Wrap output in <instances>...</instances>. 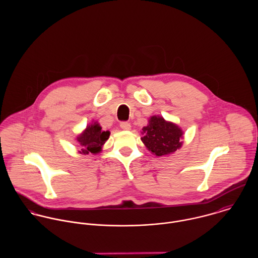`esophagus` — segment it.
I'll list each match as a JSON object with an SVG mask.
<instances>
[{"instance_id":"1","label":"esophagus","mask_w":258,"mask_h":258,"mask_svg":"<svg viewBox=\"0 0 258 258\" xmlns=\"http://www.w3.org/2000/svg\"><path fill=\"white\" fill-rule=\"evenodd\" d=\"M120 127H121V129H123V130H130V129H131V125H130V123H128V122H121V123H120Z\"/></svg>"}]
</instances>
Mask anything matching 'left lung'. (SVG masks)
<instances>
[{
    "instance_id": "8db88e82",
    "label": "left lung",
    "mask_w": 258,
    "mask_h": 258,
    "mask_svg": "<svg viewBox=\"0 0 258 258\" xmlns=\"http://www.w3.org/2000/svg\"><path fill=\"white\" fill-rule=\"evenodd\" d=\"M183 134L178 125L154 115L149 118L147 126L142 128L141 140L149 151L160 157L172 154L182 147Z\"/></svg>"
}]
</instances>
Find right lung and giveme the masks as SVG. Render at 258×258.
<instances>
[{
    "mask_svg": "<svg viewBox=\"0 0 258 258\" xmlns=\"http://www.w3.org/2000/svg\"><path fill=\"white\" fill-rule=\"evenodd\" d=\"M110 132L103 131L97 122L91 123L76 138L77 142L81 146L79 153L83 155H87L89 153H99L102 149V146L108 140Z\"/></svg>",
    "mask_w": 258,
    "mask_h": 258,
    "instance_id": "right-lung-1",
    "label": "right lung"
}]
</instances>
